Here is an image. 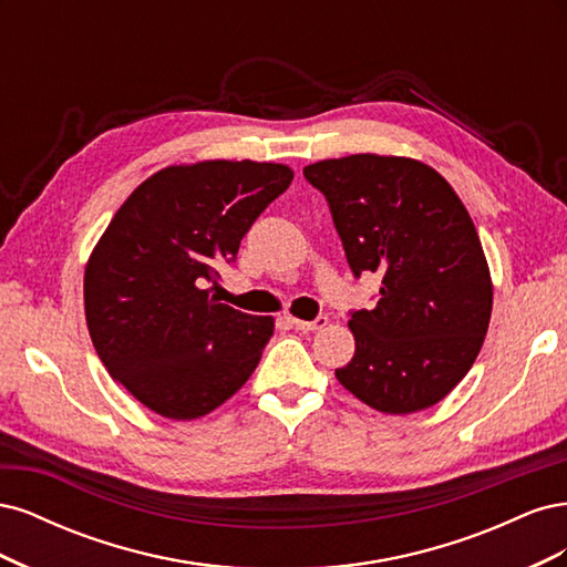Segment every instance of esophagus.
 Listing matches in <instances>:
<instances>
[{"label": "esophagus", "mask_w": 567, "mask_h": 567, "mask_svg": "<svg viewBox=\"0 0 567 567\" xmlns=\"http://www.w3.org/2000/svg\"><path fill=\"white\" fill-rule=\"evenodd\" d=\"M290 323L296 326L298 331H305V333H310V331H321L326 323H329V317H323V315H319L315 321H302V319H290Z\"/></svg>", "instance_id": "1"}]
</instances>
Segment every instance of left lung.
<instances>
[{
  "label": "left lung",
  "instance_id": "obj_1",
  "mask_svg": "<svg viewBox=\"0 0 567 567\" xmlns=\"http://www.w3.org/2000/svg\"><path fill=\"white\" fill-rule=\"evenodd\" d=\"M323 194L354 277H381L350 312L354 357L336 379L383 414H414L458 385L483 348L492 279L468 210L433 167L357 153L302 169Z\"/></svg>",
  "mask_w": 567,
  "mask_h": 567
}]
</instances>
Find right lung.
I'll list each match as a JSON object with an SVG mask.
<instances>
[{
    "instance_id": "1",
    "label": "right lung",
    "mask_w": 567,
    "mask_h": 567,
    "mask_svg": "<svg viewBox=\"0 0 567 567\" xmlns=\"http://www.w3.org/2000/svg\"><path fill=\"white\" fill-rule=\"evenodd\" d=\"M290 182L293 169L279 163L165 167L134 188L101 236L84 269L94 350L156 414H210L260 362L274 319L217 302L208 284Z\"/></svg>"
}]
</instances>
